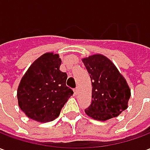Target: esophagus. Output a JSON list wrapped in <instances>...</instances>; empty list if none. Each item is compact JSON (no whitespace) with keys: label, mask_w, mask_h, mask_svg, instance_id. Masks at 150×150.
<instances>
[{"label":"esophagus","mask_w":150,"mask_h":150,"mask_svg":"<svg viewBox=\"0 0 150 150\" xmlns=\"http://www.w3.org/2000/svg\"><path fill=\"white\" fill-rule=\"evenodd\" d=\"M74 93H75V95H77V93H78V88L74 89Z\"/></svg>","instance_id":"34e87169"}]
</instances>
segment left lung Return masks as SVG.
I'll return each mask as SVG.
<instances>
[{
    "mask_svg": "<svg viewBox=\"0 0 150 150\" xmlns=\"http://www.w3.org/2000/svg\"><path fill=\"white\" fill-rule=\"evenodd\" d=\"M91 78V103L85 113L105 121L118 116L128 108L131 91L116 67L106 56L96 54L82 59Z\"/></svg>",
    "mask_w": 150,
    "mask_h": 150,
    "instance_id": "left-lung-1",
    "label": "left lung"
}]
</instances>
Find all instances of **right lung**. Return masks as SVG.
<instances>
[{"instance_id":"1","label":"right lung","mask_w":150,"mask_h":150,"mask_svg":"<svg viewBox=\"0 0 150 150\" xmlns=\"http://www.w3.org/2000/svg\"><path fill=\"white\" fill-rule=\"evenodd\" d=\"M62 60L58 54L45 53L34 61L18 86V106L38 122L52 121L73 91L66 85L67 75L59 70Z\"/></svg>"}]
</instances>
